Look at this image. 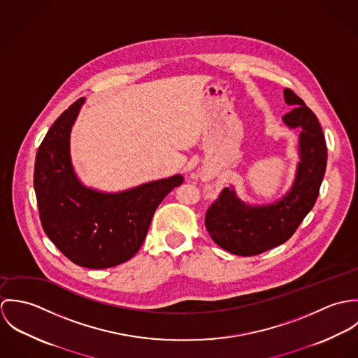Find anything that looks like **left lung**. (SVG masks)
Segmentation results:
<instances>
[{
  "instance_id": "obj_1",
  "label": "left lung",
  "mask_w": 358,
  "mask_h": 358,
  "mask_svg": "<svg viewBox=\"0 0 358 358\" xmlns=\"http://www.w3.org/2000/svg\"><path fill=\"white\" fill-rule=\"evenodd\" d=\"M285 103L294 108L284 124L299 128V162L288 193L270 204L243 201L233 186L223 189L205 215L210 238L230 254L259 255L292 237L315 204L327 168V145L315 114L291 90H284Z\"/></svg>"
}]
</instances>
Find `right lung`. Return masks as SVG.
Returning <instances> with one entry per match:
<instances>
[{
  "mask_svg": "<svg viewBox=\"0 0 358 358\" xmlns=\"http://www.w3.org/2000/svg\"><path fill=\"white\" fill-rule=\"evenodd\" d=\"M85 99L53 122L36 155L34 190L45 234L73 263L107 268L142 247L159 203L183 183L182 175L106 193L87 187L74 172L70 132Z\"/></svg>",
  "mask_w": 358,
  "mask_h": 358,
  "instance_id": "right-lung-1",
  "label": "right lung"
}]
</instances>
